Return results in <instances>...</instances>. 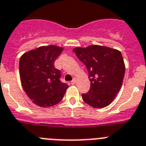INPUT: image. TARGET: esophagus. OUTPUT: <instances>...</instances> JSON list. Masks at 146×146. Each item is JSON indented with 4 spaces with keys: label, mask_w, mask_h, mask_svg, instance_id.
I'll use <instances>...</instances> for the list:
<instances>
[{
    "label": "esophagus",
    "mask_w": 146,
    "mask_h": 146,
    "mask_svg": "<svg viewBox=\"0 0 146 146\" xmlns=\"http://www.w3.org/2000/svg\"><path fill=\"white\" fill-rule=\"evenodd\" d=\"M76 83V78H73L71 81V84H75Z\"/></svg>",
    "instance_id": "1"
}]
</instances>
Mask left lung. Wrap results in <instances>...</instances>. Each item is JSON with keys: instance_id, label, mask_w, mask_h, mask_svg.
Returning <instances> with one entry per match:
<instances>
[{"instance_id": "1", "label": "left lung", "mask_w": 146, "mask_h": 146, "mask_svg": "<svg viewBox=\"0 0 146 146\" xmlns=\"http://www.w3.org/2000/svg\"><path fill=\"white\" fill-rule=\"evenodd\" d=\"M87 67L90 88L82 95L84 101L94 108H103L113 101L122 86L125 64L119 50L101 45L73 49Z\"/></svg>"}]
</instances>
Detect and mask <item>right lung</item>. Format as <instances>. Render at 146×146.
Returning <instances> with one entry per match:
<instances>
[{
  "mask_svg": "<svg viewBox=\"0 0 146 146\" xmlns=\"http://www.w3.org/2000/svg\"><path fill=\"white\" fill-rule=\"evenodd\" d=\"M63 48L55 45L39 47L20 57L19 70L22 87L33 103L49 107L62 101L68 88L60 81L61 72L54 62Z\"/></svg>",
  "mask_w": 146,
  "mask_h": 146,
  "instance_id": "1",
  "label": "right lung"
}]
</instances>
